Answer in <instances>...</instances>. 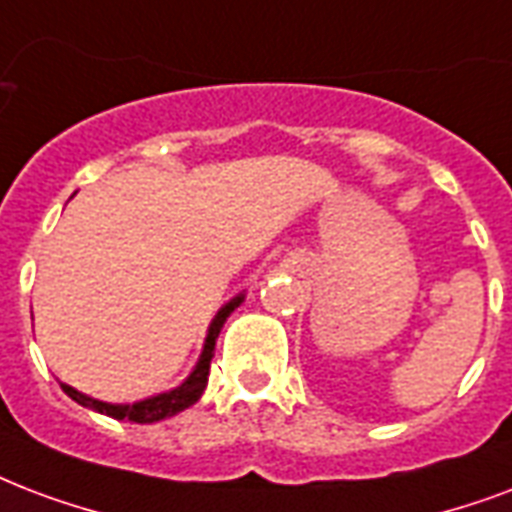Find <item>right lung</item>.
I'll return each mask as SVG.
<instances>
[{
  "label": "right lung",
  "instance_id": "obj_1",
  "mask_svg": "<svg viewBox=\"0 0 512 512\" xmlns=\"http://www.w3.org/2000/svg\"><path fill=\"white\" fill-rule=\"evenodd\" d=\"M247 292H239L236 298H230L225 306L214 314L212 325L206 330L204 338V349H201V357L195 362V368L190 370V376L182 381L179 386L169 389V392H161V395L144 397V400H136V403H107V400H96L91 395H83L77 392L74 386L61 384L66 395L72 397L74 403H80L83 408H91L96 413H104V416H112L117 421H136V424H152V421L169 419V416H177L179 411H185L190 405H195L204 395L206 384H209V368H212V357H214V343L220 338V330L225 325V319L236 311V308L244 303Z\"/></svg>",
  "mask_w": 512,
  "mask_h": 512
}]
</instances>
